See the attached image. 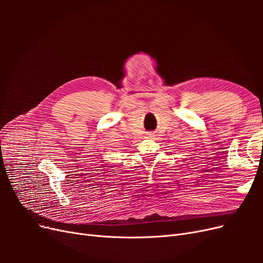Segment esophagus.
I'll return each mask as SVG.
<instances>
[{
	"mask_svg": "<svg viewBox=\"0 0 263 263\" xmlns=\"http://www.w3.org/2000/svg\"><path fill=\"white\" fill-rule=\"evenodd\" d=\"M148 137H153V134H148Z\"/></svg>",
	"mask_w": 263,
	"mask_h": 263,
	"instance_id": "34e87169",
	"label": "esophagus"
}]
</instances>
